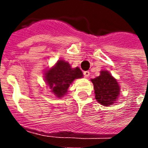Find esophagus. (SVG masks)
Masks as SVG:
<instances>
[{"mask_svg":"<svg viewBox=\"0 0 148 148\" xmlns=\"http://www.w3.org/2000/svg\"><path fill=\"white\" fill-rule=\"evenodd\" d=\"M90 71H84L83 72V74L84 76H85V77H88L89 76H90Z\"/></svg>","mask_w":148,"mask_h":148,"instance_id":"esophagus-1","label":"esophagus"}]
</instances>
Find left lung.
<instances>
[{"instance_id":"8db88e82","label":"left lung","mask_w":148,"mask_h":148,"mask_svg":"<svg viewBox=\"0 0 148 148\" xmlns=\"http://www.w3.org/2000/svg\"><path fill=\"white\" fill-rule=\"evenodd\" d=\"M93 84L95 98L104 106H112L120 95V86L117 80L112 76L109 71H101L98 77L91 79Z\"/></svg>"}]
</instances>
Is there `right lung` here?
<instances>
[{"instance_id":"add662e5","label":"right lung","mask_w":148,"mask_h":148,"mask_svg":"<svg viewBox=\"0 0 148 148\" xmlns=\"http://www.w3.org/2000/svg\"><path fill=\"white\" fill-rule=\"evenodd\" d=\"M46 83L51 89V92L57 97H62L67 93L68 88L75 79L83 77V74L78 67L72 68L67 62L58 60L53 67L44 74Z\"/></svg>"}]
</instances>
